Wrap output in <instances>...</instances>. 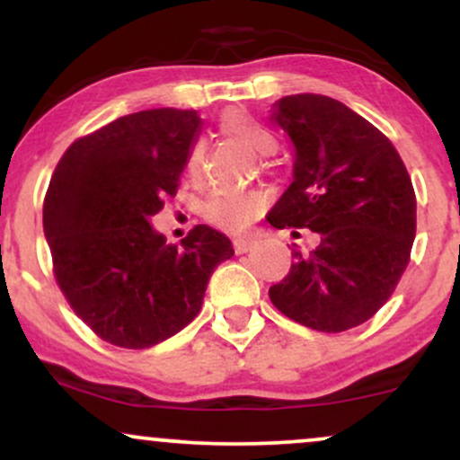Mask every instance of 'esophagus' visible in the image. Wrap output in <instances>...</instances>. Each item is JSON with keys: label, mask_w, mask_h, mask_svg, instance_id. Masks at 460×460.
<instances>
[{"label": "esophagus", "mask_w": 460, "mask_h": 460, "mask_svg": "<svg viewBox=\"0 0 460 460\" xmlns=\"http://www.w3.org/2000/svg\"><path fill=\"white\" fill-rule=\"evenodd\" d=\"M252 248V240L251 237H235L234 240V251L237 252V255H244V252H248Z\"/></svg>", "instance_id": "34e87169"}]
</instances>
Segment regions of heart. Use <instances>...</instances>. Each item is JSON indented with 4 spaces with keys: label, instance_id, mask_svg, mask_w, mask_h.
I'll return each mask as SVG.
<instances>
[{
    "label": "heart",
    "instance_id": "1",
    "mask_svg": "<svg viewBox=\"0 0 460 460\" xmlns=\"http://www.w3.org/2000/svg\"><path fill=\"white\" fill-rule=\"evenodd\" d=\"M225 134L234 136L242 145L260 155H272L277 151V138L272 131L244 110H229L220 119ZM203 142H192L186 155V171L190 177H199L203 171ZM266 208V199L260 192H240V190H220L205 200L203 216L218 229L229 234H240Z\"/></svg>",
    "mask_w": 460,
    "mask_h": 460
}]
</instances>
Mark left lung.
<instances>
[{"mask_svg": "<svg viewBox=\"0 0 460 460\" xmlns=\"http://www.w3.org/2000/svg\"><path fill=\"white\" fill-rule=\"evenodd\" d=\"M274 120L296 146V164L268 223L315 231L320 244L294 251L292 270L268 294L298 324L348 331L387 303L409 266L413 183L392 140L337 99L289 94Z\"/></svg>", "mask_w": 460, "mask_h": 460, "instance_id": "left-lung-1", "label": "left lung"}]
</instances>
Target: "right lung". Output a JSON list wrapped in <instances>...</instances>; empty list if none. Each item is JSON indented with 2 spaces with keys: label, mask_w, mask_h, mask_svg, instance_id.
<instances>
[{
  "label": "right lung",
  "mask_w": 460,
  "mask_h": 460,
  "mask_svg": "<svg viewBox=\"0 0 460 460\" xmlns=\"http://www.w3.org/2000/svg\"><path fill=\"white\" fill-rule=\"evenodd\" d=\"M192 110H145L82 136L58 162L43 203L58 288L112 346L149 348L199 315L229 237L197 225L166 244L149 218L179 190L199 129Z\"/></svg>",
  "instance_id": "1"
}]
</instances>
